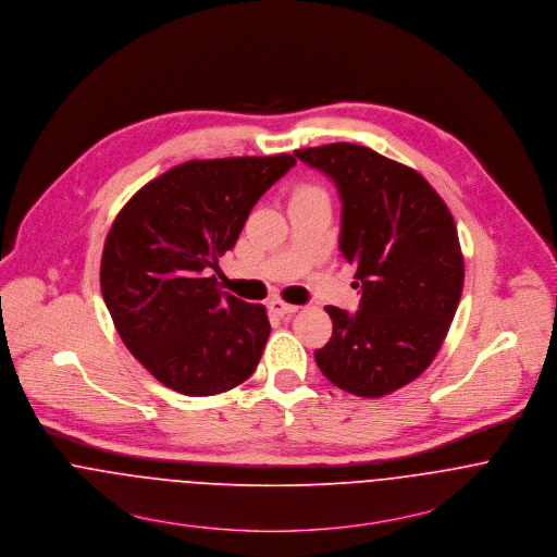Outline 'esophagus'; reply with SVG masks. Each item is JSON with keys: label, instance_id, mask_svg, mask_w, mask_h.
Returning <instances> with one entry per match:
<instances>
[{"label": "esophagus", "instance_id": "1", "mask_svg": "<svg viewBox=\"0 0 557 557\" xmlns=\"http://www.w3.org/2000/svg\"><path fill=\"white\" fill-rule=\"evenodd\" d=\"M269 309L273 311V313H277V315H290V313H295L299 306H293V304H286V301H282V299H271L269 301Z\"/></svg>", "mask_w": 557, "mask_h": 557}]
</instances>
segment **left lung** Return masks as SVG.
Here are the masks:
<instances>
[{"label": "left lung", "instance_id": "1", "mask_svg": "<svg viewBox=\"0 0 557 557\" xmlns=\"http://www.w3.org/2000/svg\"><path fill=\"white\" fill-rule=\"evenodd\" d=\"M342 198L339 249L357 267V313L329 306L333 335L320 371L359 397L388 395L432 366L463 288L455 220L425 177L370 147L297 149Z\"/></svg>", "mask_w": 557, "mask_h": 557}]
</instances>
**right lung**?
<instances>
[{
	"label": "right lung",
	"mask_w": 557,
	"mask_h": 557,
	"mask_svg": "<svg viewBox=\"0 0 557 557\" xmlns=\"http://www.w3.org/2000/svg\"><path fill=\"white\" fill-rule=\"evenodd\" d=\"M295 162L288 153L184 162L115 218L102 297L125 348L164 386L207 397L256 370L271 333L267 309L222 293L213 271L258 198Z\"/></svg>",
	"instance_id": "obj_1"
}]
</instances>
